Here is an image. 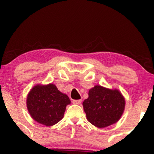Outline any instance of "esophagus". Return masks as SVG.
Segmentation results:
<instances>
[{"label":"esophagus","instance_id":"1","mask_svg":"<svg viewBox=\"0 0 154 154\" xmlns=\"http://www.w3.org/2000/svg\"><path fill=\"white\" fill-rule=\"evenodd\" d=\"M81 102H82V100L79 99V100H72V103L74 104H80Z\"/></svg>","mask_w":154,"mask_h":154}]
</instances>
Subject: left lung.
I'll return each mask as SVG.
<instances>
[{"mask_svg": "<svg viewBox=\"0 0 154 154\" xmlns=\"http://www.w3.org/2000/svg\"><path fill=\"white\" fill-rule=\"evenodd\" d=\"M89 122L99 128L116 123L121 117L125 100L118 90H109L100 85L91 88L88 98L82 103Z\"/></svg>", "mask_w": 154, "mask_h": 154, "instance_id": "obj_1", "label": "left lung"}]
</instances>
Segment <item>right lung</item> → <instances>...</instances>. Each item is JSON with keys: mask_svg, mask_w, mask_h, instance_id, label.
Segmentation results:
<instances>
[{"mask_svg": "<svg viewBox=\"0 0 154 154\" xmlns=\"http://www.w3.org/2000/svg\"><path fill=\"white\" fill-rule=\"evenodd\" d=\"M70 103L69 97L54 84L35 86L26 99V106L32 117L45 126H52L61 121L66 106Z\"/></svg>", "mask_w": 154, "mask_h": 154, "instance_id": "1", "label": "right lung"}]
</instances>
